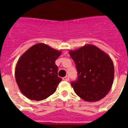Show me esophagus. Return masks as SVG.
I'll return each mask as SVG.
<instances>
[{"label":"esophagus","mask_w":128,"mask_h":128,"mask_svg":"<svg viewBox=\"0 0 128 128\" xmlns=\"http://www.w3.org/2000/svg\"><path fill=\"white\" fill-rule=\"evenodd\" d=\"M62 80L64 81H68L69 80V78H68V76H66V77H64V78H62Z\"/></svg>","instance_id":"esophagus-1"}]
</instances>
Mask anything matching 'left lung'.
Wrapping results in <instances>:
<instances>
[{"mask_svg":"<svg viewBox=\"0 0 128 128\" xmlns=\"http://www.w3.org/2000/svg\"><path fill=\"white\" fill-rule=\"evenodd\" d=\"M69 54L75 62L78 80L71 86L78 96L86 102H97L109 92L112 86L114 68L112 60L104 51L86 44Z\"/></svg>","mask_w":128,"mask_h":128,"instance_id":"left-lung-1","label":"left lung"}]
</instances>
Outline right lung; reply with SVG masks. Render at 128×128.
<instances>
[{"label": "right lung", "instance_id": "add662e5", "mask_svg": "<svg viewBox=\"0 0 128 128\" xmlns=\"http://www.w3.org/2000/svg\"><path fill=\"white\" fill-rule=\"evenodd\" d=\"M62 51L38 43L20 56L15 78L21 92L31 100L46 99L56 92L62 79L58 76L56 60Z\"/></svg>", "mask_w": 128, "mask_h": 128}]
</instances>
